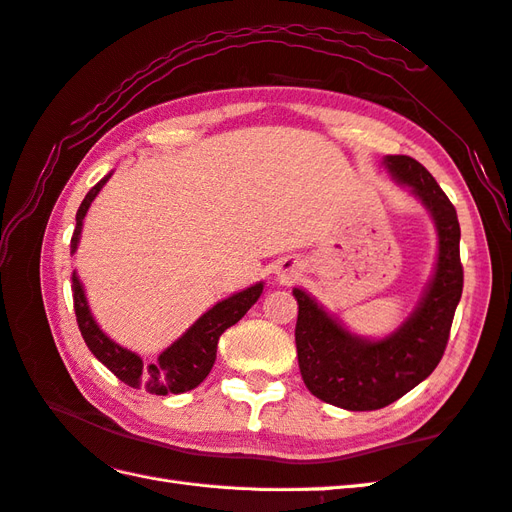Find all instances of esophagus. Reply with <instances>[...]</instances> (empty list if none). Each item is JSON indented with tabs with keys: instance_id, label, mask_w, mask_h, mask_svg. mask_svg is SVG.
Wrapping results in <instances>:
<instances>
[{
	"instance_id": "esophagus-1",
	"label": "esophagus",
	"mask_w": 512,
	"mask_h": 512,
	"mask_svg": "<svg viewBox=\"0 0 512 512\" xmlns=\"http://www.w3.org/2000/svg\"><path fill=\"white\" fill-rule=\"evenodd\" d=\"M286 276H289V273H284V271L280 273V278H286Z\"/></svg>"
}]
</instances>
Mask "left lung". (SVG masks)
Masks as SVG:
<instances>
[{
    "label": "left lung",
    "mask_w": 512,
    "mask_h": 512,
    "mask_svg": "<svg viewBox=\"0 0 512 512\" xmlns=\"http://www.w3.org/2000/svg\"><path fill=\"white\" fill-rule=\"evenodd\" d=\"M393 178L408 184L432 213L439 232V260L419 308L382 341L347 332L313 297L295 289V345L308 391L345 410H378L400 400L441 363L463 295L460 226L450 197L430 171L410 156H386Z\"/></svg>",
    "instance_id": "8db88e82"
}]
</instances>
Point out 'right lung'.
Here are the masks:
<instances>
[{
  "label": "right lung",
  "mask_w": 512,
  "mask_h": 512,
  "mask_svg": "<svg viewBox=\"0 0 512 512\" xmlns=\"http://www.w3.org/2000/svg\"><path fill=\"white\" fill-rule=\"evenodd\" d=\"M106 180L108 176L104 180H99L82 199L76 213V230H73L71 236V254L76 252L78 247L82 219L86 215V210H89L91 202L99 193V189L106 184ZM71 291L82 339L89 345V350L99 363L106 365L123 384L132 386V389H145L152 395H167L191 391L208 376L217 358L219 336L230 326H234V323L256 304V299L263 293V282L249 286V289L223 299V302L210 308L208 313L199 317L176 343L167 347L154 363H143L139 356L132 354L130 350H123V347H119L115 341H110L108 336L99 330L89 310V304H86L84 289L76 276V271L71 273Z\"/></svg>",
  "instance_id": "1"
}]
</instances>
